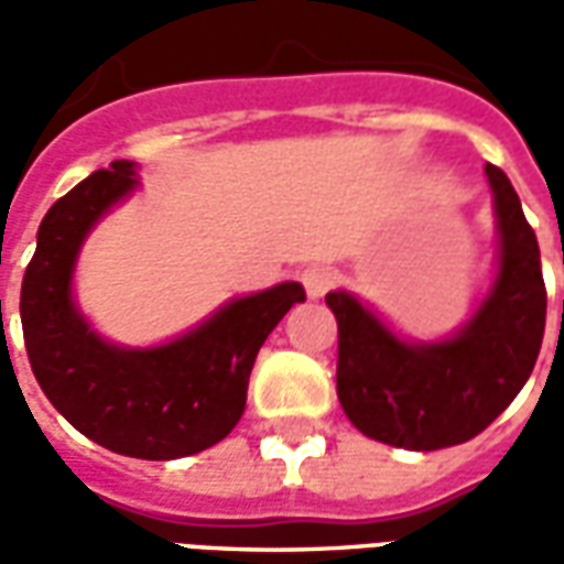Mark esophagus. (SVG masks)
<instances>
[{
	"instance_id": "obj_1",
	"label": "esophagus",
	"mask_w": 564,
	"mask_h": 564,
	"mask_svg": "<svg viewBox=\"0 0 564 564\" xmlns=\"http://www.w3.org/2000/svg\"><path fill=\"white\" fill-rule=\"evenodd\" d=\"M301 282L306 294L315 301V297H325L327 289L334 285V273L327 267H306L301 273Z\"/></svg>"
}]
</instances>
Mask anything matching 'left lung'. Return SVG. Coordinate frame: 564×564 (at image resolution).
Listing matches in <instances>:
<instances>
[{
	"label": "left lung",
	"mask_w": 564,
	"mask_h": 564,
	"mask_svg": "<svg viewBox=\"0 0 564 564\" xmlns=\"http://www.w3.org/2000/svg\"><path fill=\"white\" fill-rule=\"evenodd\" d=\"M486 178L498 227L492 285L449 337L406 339L352 291L325 297L339 330L337 398L370 441L413 453L470 441L534 370L546 322L541 249L510 178L492 163Z\"/></svg>",
	"instance_id": "8db88e82"
}]
</instances>
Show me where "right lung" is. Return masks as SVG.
Wrapping results in <instances>:
<instances>
[{
    "instance_id": "right-lung-1",
    "label": "right lung",
    "mask_w": 564,
    "mask_h": 564,
    "mask_svg": "<svg viewBox=\"0 0 564 564\" xmlns=\"http://www.w3.org/2000/svg\"><path fill=\"white\" fill-rule=\"evenodd\" d=\"M135 187V163L115 161L47 209L23 273L20 322L35 379L72 429L111 453L170 462L237 429L263 339L306 294L301 282H279L158 346L106 339L75 303V263L99 218Z\"/></svg>"
}]
</instances>
